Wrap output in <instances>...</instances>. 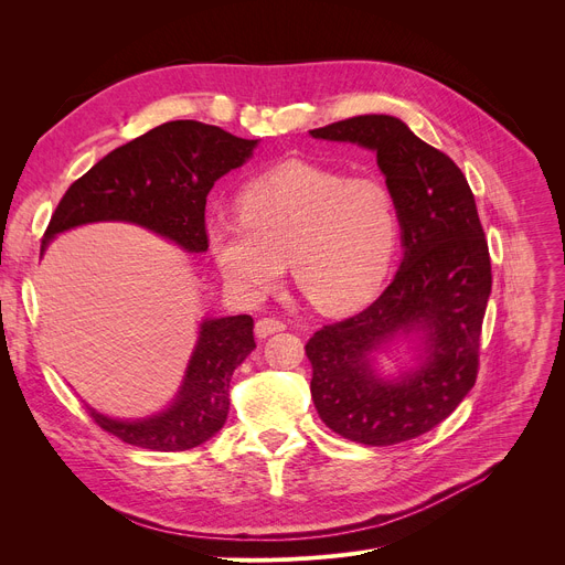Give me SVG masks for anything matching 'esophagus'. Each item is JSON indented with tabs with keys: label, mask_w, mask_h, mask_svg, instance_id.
Returning <instances> with one entry per match:
<instances>
[{
	"label": "esophagus",
	"mask_w": 565,
	"mask_h": 565,
	"mask_svg": "<svg viewBox=\"0 0 565 565\" xmlns=\"http://www.w3.org/2000/svg\"><path fill=\"white\" fill-rule=\"evenodd\" d=\"M284 330H286V322L279 320V318H260L256 322V337L258 339H265V337H270L275 332H284Z\"/></svg>",
	"instance_id": "1"
}]
</instances>
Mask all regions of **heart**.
Wrapping results in <instances>:
<instances>
[{
	"mask_svg": "<svg viewBox=\"0 0 565 565\" xmlns=\"http://www.w3.org/2000/svg\"><path fill=\"white\" fill-rule=\"evenodd\" d=\"M241 217L207 226L226 284L247 300L270 292L286 258L295 286L324 313L364 305L382 284L398 243V207L375 175H345L284 162L237 196Z\"/></svg>",
	"mask_w": 565,
	"mask_h": 565,
	"instance_id": "b5f03b06",
	"label": "heart"
}]
</instances>
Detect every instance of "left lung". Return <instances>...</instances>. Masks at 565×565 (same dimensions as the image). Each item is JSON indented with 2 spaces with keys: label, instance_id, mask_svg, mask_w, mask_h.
<instances>
[{
  "label": "left lung",
  "instance_id": "8db88e82",
  "mask_svg": "<svg viewBox=\"0 0 565 565\" xmlns=\"http://www.w3.org/2000/svg\"><path fill=\"white\" fill-rule=\"evenodd\" d=\"M311 137L371 148L396 199L405 256L394 281L364 311L322 324L305 345L324 426L350 441L392 447L441 424L477 382L492 288L488 241L465 173L401 118L352 116ZM414 329L425 332V366L398 383L375 379L370 352Z\"/></svg>",
  "mask_w": 565,
  "mask_h": 565
}]
</instances>
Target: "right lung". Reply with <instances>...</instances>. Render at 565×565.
<instances>
[{"label":"right lung","instance_id":"right-lung-1","mask_svg":"<svg viewBox=\"0 0 565 565\" xmlns=\"http://www.w3.org/2000/svg\"><path fill=\"white\" fill-rule=\"evenodd\" d=\"M254 146L256 139L199 121H169L148 130L114 148L66 190L45 228L43 247L66 228L121 220L151 228L188 252H205V196L217 178L252 156ZM254 348L252 316L205 320L183 387L167 412L143 422H116L92 409V419L132 447H199L224 426L231 375Z\"/></svg>","mask_w":565,"mask_h":565}]
</instances>
